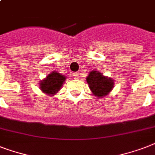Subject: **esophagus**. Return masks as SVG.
I'll return each instance as SVG.
<instances>
[{
  "label": "esophagus",
  "instance_id": "esophagus-1",
  "mask_svg": "<svg viewBox=\"0 0 155 155\" xmlns=\"http://www.w3.org/2000/svg\"><path fill=\"white\" fill-rule=\"evenodd\" d=\"M73 77H74V79H75V80H78V79L80 78V74L78 72L73 73Z\"/></svg>",
  "mask_w": 155,
  "mask_h": 155
}]
</instances>
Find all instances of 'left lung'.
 <instances>
[{
	"label": "left lung",
	"instance_id": "1",
	"mask_svg": "<svg viewBox=\"0 0 155 155\" xmlns=\"http://www.w3.org/2000/svg\"><path fill=\"white\" fill-rule=\"evenodd\" d=\"M86 81L92 94L98 98H103L109 94L114 86L112 78L104 75L97 70L91 71Z\"/></svg>",
	"mask_w": 155,
	"mask_h": 155
}]
</instances>
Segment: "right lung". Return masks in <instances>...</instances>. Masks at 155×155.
<instances>
[{
	"label": "right lung",
	"mask_w": 155,
	"mask_h": 155,
	"mask_svg": "<svg viewBox=\"0 0 155 155\" xmlns=\"http://www.w3.org/2000/svg\"><path fill=\"white\" fill-rule=\"evenodd\" d=\"M66 76L53 71L47 77L39 81V87L43 93L48 96H54L59 92L66 80Z\"/></svg>",
	"instance_id": "1"
}]
</instances>
